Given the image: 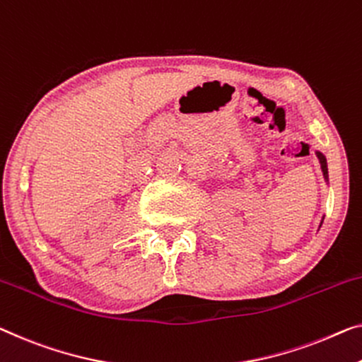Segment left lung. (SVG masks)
<instances>
[{"mask_svg":"<svg viewBox=\"0 0 362 362\" xmlns=\"http://www.w3.org/2000/svg\"><path fill=\"white\" fill-rule=\"evenodd\" d=\"M317 158H319V160H320V167H322L323 177H325V180L328 182V169H327V159H325V156H323L322 153H319V151H317ZM320 226H322V224H320Z\"/></svg>","mask_w":362,"mask_h":362,"instance_id":"left-lung-1","label":"left lung"}]
</instances>
